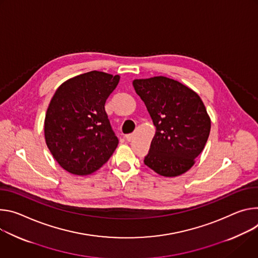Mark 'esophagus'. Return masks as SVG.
<instances>
[{
	"mask_svg": "<svg viewBox=\"0 0 258 258\" xmlns=\"http://www.w3.org/2000/svg\"><path fill=\"white\" fill-rule=\"evenodd\" d=\"M125 137H126V140H127V141H131L132 138H133V134H127Z\"/></svg>",
	"mask_w": 258,
	"mask_h": 258,
	"instance_id": "obj_1",
	"label": "esophagus"
}]
</instances>
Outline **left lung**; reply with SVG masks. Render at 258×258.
<instances>
[{"instance_id": "1", "label": "left lung", "mask_w": 258, "mask_h": 258, "mask_svg": "<svg viewBox=\"0 0 258 258\" xmlns=\"http://www.w3.org/2000/svg\"><path fill=\"white\" fill-rule=\"evenodd\" d=\"M156 127L145 164L165 177L188 171L209 137L211 120L194 90L163 76L133 81Z\"/></svg>"}]
</instances>
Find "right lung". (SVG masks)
<instances>
[{"instance_id": "right-lung-1", "label": "right lung", "mask_w": 258, "mask_h": 258, "mask_svg": "<svg viewBox=\"0 0 258 258\" xmlns=\"http://www.w3.org/2000/svg\"><path fill=\"white\" fill-rule=\"evenodd\" d=\"M120 76L92 71L63 82L47 108L46 145L66 171L88 175L104 165L119 140L111 130L105 101Z\"/></svg>"}]
</instances>
